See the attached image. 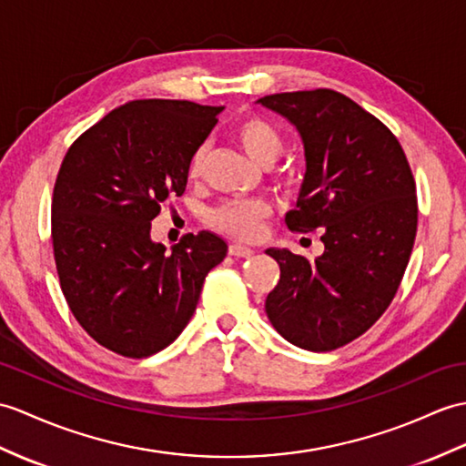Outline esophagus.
I'll return each instance as SVG.
<instances>
[{
    "label": "esophagus",
    "mask_w": 466,
    "mask_h": 466,
    "mask_svg": "<svg viewBox=\"0 0 466 466\" xmlns=\"http://www.w3.org/2000/svg\"><path fill=\"white\" fill-rule=\"evenodd\" d=\"M228 254L234 258H250L254 254V250L248 246H242V244H230Z\"/></svg>",
    "instance_id": "1"
}]
</instances>
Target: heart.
Returning <instances> with one entry per match:
<instances>
[{"instance_id":"b5f03b06","label":"heart","mask_w":466,"mask_h":466,"mask_svg":"<svg viewBox=\"0 0 466 466\" xmlns=\"http://www.w3.org/2000/svg\"><path fill=\"white\" fill-rule=\"evenodd\" d=\"M234 143L259 167H272L284 148L279 128L262 115H246L238 118L230 131ZM207 165V147H198L188 160V178L198 180ZM272 214V207L264 200H230L212 210L210 222L216 228L242 240H252L262 230Z\"/></svg>"}]
</instances>
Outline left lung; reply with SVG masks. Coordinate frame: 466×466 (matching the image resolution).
Wrapping results in <instances>:
<instances>
[{
  "instance_id": "1",
  "label": "left lung",
  "mask_w": 466,
  "mask_h": 466,
  "mask_svg": "<svg viewBox=\"0 0 466 466\" xmlns=\"http://www.w3.org/2000/svg\"><path fill=\"white\" fill-rule=\"evenodd\" d=\"M259 103L304 140L308 170L288 228H319L326 246L316 259L266 252L279 266L266 313L298 348L338 350L370 329L401 286L417 234L413 172L397 137L343 93H276Z\"/></svg>"
}]
</instances>
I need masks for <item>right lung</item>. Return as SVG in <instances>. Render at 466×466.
<instances>
[{
  "label": "right lung",
  "mask_w": 466,
  "mask_h": 466,
  "mask_svg": "<svg viewBox=\"0 0 466 466\" xmlns=\"http://www.w3.org/2000/svg\"><path fill=\"white\" fill-rule=\"evenodd\" d=\"M222 106L143 99L116 106L75 140L51 200V242L65 299L91 338L123 357L155 355L197 309L228 246L184 234L168 254L150 222L182 197L188 160Z\"/></svg>",
  "instance_id": "obj_1"
}]
</instances>
